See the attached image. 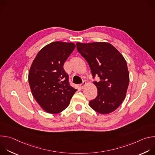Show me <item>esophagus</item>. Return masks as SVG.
Wrapping results in <instances>:
<instances>
[{"label":"esophagus","mask_w":155,"mask_h":155,"mask_svg":"<svg viewBox=\"0 0 155 155\" xmlns=\"http://www.w3.org/2000/svg\"><path fill=\"white\" fill-rule=\"evenodd\" d=\"M86 85V83L85 81H83V83L81 84L80 86H81V87L82 88V89H83L84 87Z\"/></svg>","instance_id":"obj_1"}]
</instances>
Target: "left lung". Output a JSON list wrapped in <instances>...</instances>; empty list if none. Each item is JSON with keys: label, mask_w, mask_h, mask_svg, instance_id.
<instances>
[{"label": "left lung", "mask_w": 155, "mask_h": 155, "mask_svg": "<svg viewBox=\"0 0 155 155\" xmlns=\"http://www.w3.org/2000/svg\"><path fill=\"white\" fill-rule=\"evenodd\" d=\"M77 48L89 64L97 96L90 101V106L101 114L117 110L124 101L129 81L127 63L123 55L107 42H77Z\"/></svg>", "instance_id": "1"}]
</instances>
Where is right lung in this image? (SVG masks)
Here are the masks:
<instances>
[{"label":"right lung","mask_w":155,"mask_h":155,"mask_svg":"<svg viewBox=\"0 0 155 155\" xmlns=\"http://www.w3.org/2000/svg\"><path fill=\"white\" fill-rule=\"evenodd\" d=\"M75 47L72 42H51L39 51L32 63L28 75L31 90L47 113L63 111L77 91L69 84V76L63 68Z\"/></svg>","instance_id":"obj_1"}]
</instances>
